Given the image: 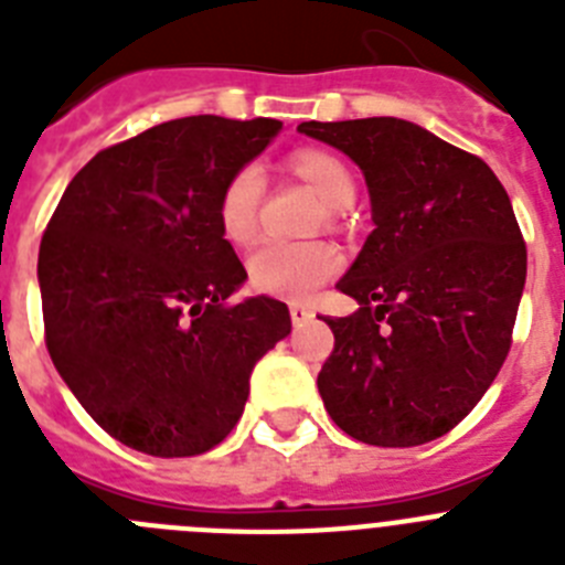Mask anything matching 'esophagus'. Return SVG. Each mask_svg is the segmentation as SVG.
<instances>
[{"instance_id": "34e87169", "label": "esophagus", "mask_w": 565, "mask_h": 565, "mask_svg": "<svg viewBox=\"0 0 565 565\" xmlns=\"http://www.w3.org/2000/svg\"><path fill=\"white\" fill-rule=\"evenodd\" d=\"M288 311H291V322H294V328H302V326H306V322H311V319L317 317V313H313V308L299 306V302H294V306L288 308Z\"/></svg>"}]
</instances>
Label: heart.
<instances>
[{"mask_svg":"<svg viewBox=\"0 0 565 565\" xmlns=\"http://www.w3.org/2000/svg\"><path fill=\"white\" fill-rule=\"evenodd\" d=\"M291 169L326 201L328 209H348L356 201V181L348 163L326 149H299L291 154ZM266 194V174L257 163L234 169L217 198V223L223 237L248 243L257 234L259 206ZM248 279L259 294L302 302L311 299L339 271V254L331 243L308 239H263L248 254Z\"/></svg>","mask_w":565,"mask_h":565,"instance_id":"heart-1","label":"heart"}]
</instances>
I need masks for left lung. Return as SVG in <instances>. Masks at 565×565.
<instances>
[{"mask_svg": "<svg viewBox=\"0 0 565 565\" xmlns=\"http://www.w3.org/2000/svg\"><path fill=\"white\" fill-rule=\"evenodd\" d=\"M364 172L373 232L326 317L317 376L339 430L373 447L450 433L495 382L526 282V243L507 189L478 158L402 118L306 121Z\"/></svg>", "mask_w": 565, "mask_h": 565, "instance_id": "1", "label": "left lung"}]
</instances>
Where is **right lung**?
I'll use <instances>...</instances> for the list:
<instances>
[{
	"label": "right lung",
	"mask_w": 565,
	"mask_h": 565,
	"mask_svg": "<svg viewBox=\"0 0 565 565\" xmlns=\"http://www.w3.org/2000/svg\"><path fill=\"white\" fill-rule=\"evenodd\" d=\"M274 118L189 115L115 143L64 189L39 248L44 342L84 411L138 452L186 458L232 433L286 302L228 306L246 268L217 198Z\"/></svg>",
	"instance_id": "right-lung-1"
}]
</instances>
